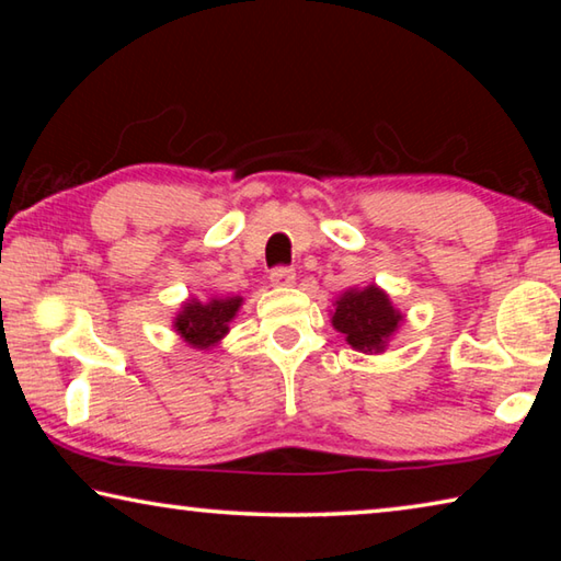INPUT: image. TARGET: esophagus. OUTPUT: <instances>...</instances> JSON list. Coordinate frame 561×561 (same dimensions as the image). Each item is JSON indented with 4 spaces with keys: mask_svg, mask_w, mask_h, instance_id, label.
Wrapping results in <instances>:
<instances>
[{
    "mask_svg": "<svg viewBox=\"0 0 561 561\" xmlns=\"http://www.w3.org/2000/svg\"><path fill=\"white\" fill-rule=\"evenodd\" d=\"M294 279H297V274H294V270L289 267H274L270 272V282L274 287H291Z\"/></svg>",
    "mask_w": 561,
    "mask_h": 561,
    "instance_id": "34e87169",
    "label": "esophagus"
}]
</instances>
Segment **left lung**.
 <instances>
[{
	"instance_id": "left-lung-1",
	"label": "left lung",
	"mask_w": 561,
	"mask_h": 561,
	"mask_svg": "<svg viewBox=\"0 0 561 561\" xmlns=\"http://www.w3.org/2000/svg\"><path fill=\"white\" fill-rule=\"evenodd\" d=\"M403 314L398 311L388 294L368 284L364 289H346L336 299V309L331 314V324L346 336L356 351H374L381 354L388 339L401 327Z\"/></svg>"
}]
</instances>
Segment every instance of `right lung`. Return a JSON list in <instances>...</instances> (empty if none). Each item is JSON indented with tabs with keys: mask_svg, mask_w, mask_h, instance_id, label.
I'll list each match as a JSON object with an SVG mask.
<instances>
[{
	"mask_svg": "<svg viewBox=\"0 0 561 561\" xmlns=\"http://www.w3.org/2000/svg\"><path fill=\"white\" fill-rule=\"evenodd\" d=\"M242 307V297H215L210 301L187 299L173 327L180 339L193 348H210L230 331V321Z\"/></svg>",
	"mask_w": 561,
	"mask_h": 561,
	"instance_id": "obj_1",
	"label": "right lung"
}]
</instances>
